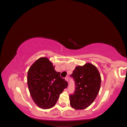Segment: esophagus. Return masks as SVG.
<instances>
[{
    "label": "esophagus",
    "mask_w": 127,
    "mask_h": 127,
    "mask_svg": "<svg viewBox=\"0 0 127 127\" xmlns=\"http://www.w3.org/2000/svg\"><path fill=\"white\" fill-rule=\"evenodd\" d=\"M68 78H69L68 76H67L66 77H65V79H66V80H67V82H68Z\"/></svg>",
    "instance_id": "esophagus-1"
}]
</instances>
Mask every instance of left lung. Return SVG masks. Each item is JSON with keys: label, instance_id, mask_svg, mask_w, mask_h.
Listing matches in <instances>:
<instances>
[{"label": "left lung", "instance_id": "obj_1", "mask_svg": "<svg viewBox=\"0 0 127 127\" xmlns=\"http://www.w3.org/2000/svg\"><path fill=\"white\" fill-rule=\"evenodd\" d=\"M75 81V90L69 95L70 104L76 110L89 106L97 96L100 89L101 78L97 68L87 63L76 67L70 75Z\"/></svg>", "mask_w": 127, "mask_h": 127}]
</instances>
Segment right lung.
<instances>
[{"instance_id": "right-lung-1", "label": "right lung", "mask_w": 127, "mask_h": 127, "mask_svg": "<svg viewBox=\"0 0 127 127\" xmlns=\"http://www.w3.org/2000/svg\"><path fill=\"white\" fill-rule=\"evenodd\" d=\"M28 85L33 101L40 108L50 109L54 106L59 95L68 86V82L60 77V72L47 58H41L30 68Z\"/></svg>"}]
</instances>
